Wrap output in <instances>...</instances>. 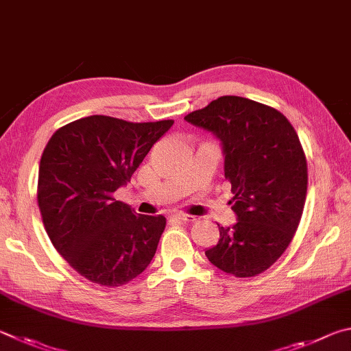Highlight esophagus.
<instances>
[{
  "mask_svg": "<svg viewBox=\"0 0 351 351\" xmlns=\"http://www.w3.org/2000/svg\"><path fill=\"white\" fill-rule=\"evenodd\" d=\"M171 219H178L182 222H195L196 218L192 215H186V213H178V215H171Z\"/></svg>",
  "mask_w": 351,
  "mask_h": 351,
  "instance_id": "1",
  "label": "esophagus"
}]
</instances>
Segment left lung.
<instances>
[{
	"instance_id": "1",
	"label": "left lung",
	"mask_w": 351,
	"mask_h": 351,
	"mask_svg": "<svg viewBox=\"0 0 351 351\" xmlns=\"http://www.w3.org/2000/svg\"><path fill=\"white\" fill-rule=\"evenodd\" d=\"M222 144L238 222L219 227L210 263L237 278L265 271L289 247L304 212L307 159L281 112L242 97H221L184 117Z\"/></svg>"
}]
</instances>
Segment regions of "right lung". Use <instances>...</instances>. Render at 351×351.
Returning <instances> with one entry per match:
<instances>
[{"mask_svg": "<svg viewBox=\"0 0 351 351\" xmlns=\"http://www.w3.org/2000/svg\"><path fill=\"white\" fill-rule=\"evenodd\" d=\"M173 125L92 114L60 127L43 152L38 207L53 247L88 281L119 287L147 269L165 228L113 193Z\"/></svg>", "mask_w": 351, "mask_h": 351, "instance_id": "add662e5", "label": "right lung"}]
</instances>
